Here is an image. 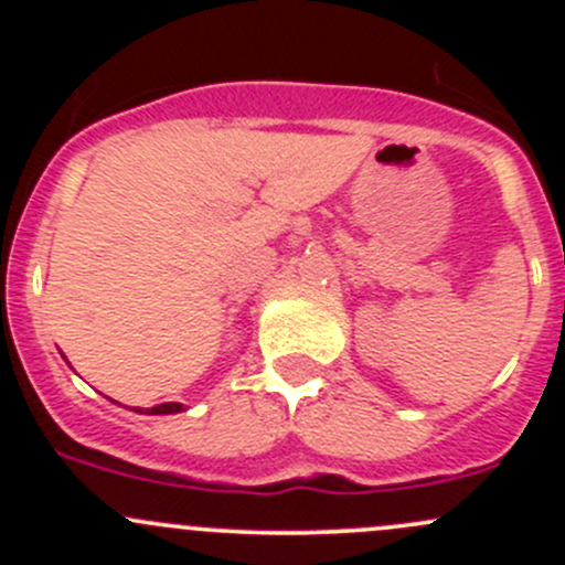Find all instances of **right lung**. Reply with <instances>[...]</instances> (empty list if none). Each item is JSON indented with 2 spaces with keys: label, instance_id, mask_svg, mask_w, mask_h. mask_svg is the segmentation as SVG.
I'll return each instance as SVG.
<instances>
[{
  "label": "right lung",
  "instance_id": "1",
  "mask_svg": "<svg viewBox=\"0 0 565 565\" xmlns=\"http://www.w3.org/2000/svg\"><path fill=\"white\" fill-rule=\"evenodd\" d=\"M182 404L177 402H167V404H158V407H150V415H169V413H180ZM136 413H141V409H136Z\"/></svg>",
  "mask_w": 565,
  "mask_h": 565
}]
</instances>
